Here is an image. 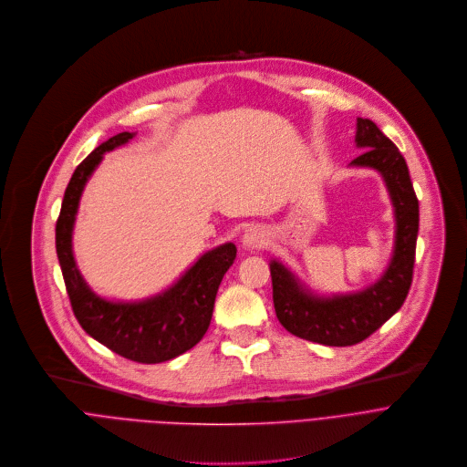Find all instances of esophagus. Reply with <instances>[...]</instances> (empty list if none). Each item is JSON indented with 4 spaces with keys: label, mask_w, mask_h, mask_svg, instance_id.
Segmentation results:
<instances>
[{
    "label": "esophagus",
    "mask_w": 467,
    "mask_h": 467,
    "mask_svg": "<svg viewBox=\"0 0 467 467\" xmlns=\"http://www.w3.org/2000/svg\"><path fill=\"white\" fill-rule=\"evenodd\" d=\"M265 241H266V235L259 228H250L243 235V244L246 248H261L265 244Z\"/></svg>",
    "instance_id": "esophagus-1"
}]
</instances>
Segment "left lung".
I'll return each instance as SVG.
<instances>
[{"mask_svg": "<svg viewBox=\"0 0 467 467\" xmlns=\"http://www.w3.org/2000/svg\"><path fill=\"white\" fill-rule=\"evenodd\" d=\"M355 141L366 150L351 163L378 169L396 208V250L383 277L357 295L315 298L282 263H270L272 300L279 324L300 338L326 346H353L378 331L403 306L414 272L420 206L407 161L369 119H357Z\"/></svg>", "mask_w": 467, "mask_h": 467, "instance_id": "obj_1", "label": "left lung"}]
</instances>
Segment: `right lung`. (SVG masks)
I'll use <instances>...</instances> for the list:
<instances>
[{"label": "right lung", "instance_id": "1", "mask_svg": "<svg viewBox=\"0 0 467 467\" xmlns=\"http://www.w3.org/2000/svg\"><path fill=\"white\" fill-rule=\"evenodd\" d=\"M121 132L89 152L75 169L55 228L57 255L75 318L82 329L114 353L141 364L165 362L192 349L210 327L223 275L235 259V244L226 243L204 254L163 295L140 304H114L93 295L77 270L71 230L84 183L103 154L127 143Z\"/></svg>", "mask_w": 467, "mask_h": 467}]
</instances>
